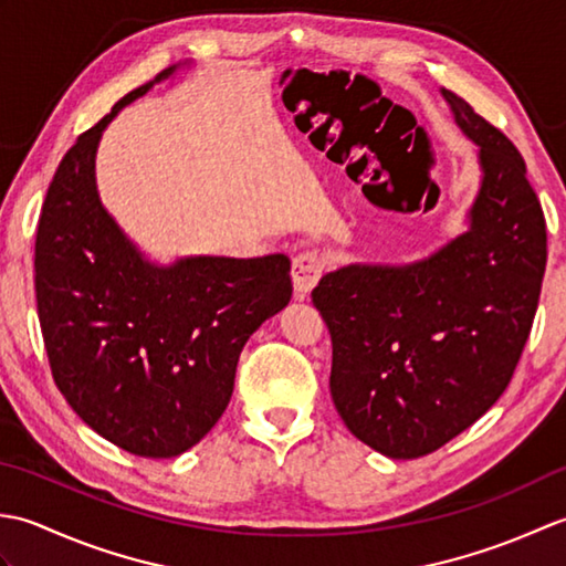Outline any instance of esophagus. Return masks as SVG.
Segmentation results:
<instances>
[{"instance_id":"esophagus-1","label":"esophagus","mask_w":566,"mask_h":566,"mask_svg":"<svg viewBox=\"0 0 566 566\" xmlns=\"http://www.w3.org/2000/svg\"><path fill=\"white\" fill-rule=\"evenodd\" d=\"M323 268H326V260H323L318 250H304L294 258L292 282H294V292L298 298H304L318 284Z\"/></svg>"}]
</instances>
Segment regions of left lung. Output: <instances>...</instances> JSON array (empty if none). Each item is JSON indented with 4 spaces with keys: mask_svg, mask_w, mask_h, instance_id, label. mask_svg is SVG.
Wrapping results in <instances>:
<instances>
[{
    "mask_svg": "<svg viewBox=\"0 0 566 566\" xmlns=\"http://www.w3.org/2000/svg\"><path fill=\"white\" fill-rule=\"evenodd\" d=\"M440 92L479 148L469 228L423 260L345 264L311 292L333 343V403L357 440L391 460L436 452L499 401L547 262L521 153L462 97Z\"/></svg>",
    "mask_w": 566,
    "mask_h": 566,
    "instance_id": "left-lung-1",
    "label": "left lung"
}]
</instances>
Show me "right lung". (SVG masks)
I'll return each mask as SVG.
<instances>
[{
    "mask_svg": "<svg viewBox=\"0 0 566 566\" xmlns=\"http://www.w3.org/2000/svg\"><path fill=\"white\" fill-rule=\"evenodd\" d=\"M175 70L128 92L65 153L43 201L33 262L60 394L102 438L155 460L187 452L216 426L240 350L292 298V262L282 252L158 264L102 207L94 158L104 128Z\"/></svg>",
    "mask_w": 566,
    "mask_h": 566,
    "instance_id": "1",
    "label": "right lung"
}]
</instances>
